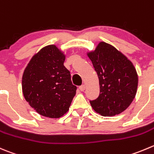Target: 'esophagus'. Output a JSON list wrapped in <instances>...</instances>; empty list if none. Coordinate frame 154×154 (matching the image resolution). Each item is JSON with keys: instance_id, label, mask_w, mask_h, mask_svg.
<instances>
[{"instance_id": "obj_1", "label": "esophagus", "mask_w": 154, "mask_h": 154, "mask_svg": "<svg viewBox=\"0 0 154 154\" xmlns=\"http://www.w3.org/2000/svg\"><path fill=\"white\" fill-rule=\"evenodd\" d=\"M79 89H80V91H84L85 89H86V86H85L84 84L81 85V86H80V87H79Z\"/></svg>"}]
</instances>
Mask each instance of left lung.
I'll return each mask as SVG.
<instances>
[{
  "instance_id": "left-lung-1",
  "label": "left lung",
  "mask_w": 154,
  "mask_h": 154,
  "mask_svg": "<svg viewBox=\"0 0 154 154\" xmlns=\"http://www.w3.org/2000/svg\"><path fill=\"white\" fill-rule=\"evenodd\" d=\"M99 80L98 98L89 101L96 113L112 117L124 111L135 98L138 74L132 62L113 46L99 43L88 53Z\"/></svg>"
}]
</instances>
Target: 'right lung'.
I'll return each mask as SVG.
<instances>
[{"label": "right lung", "mask_w": 154, "mask_h": 154, "mask_svg": "<svg viewBox=\"0 0 154 154\" xmlns=\"http://www.w3.org/2000/svg\"><path fill=\"white\" fill-rule=\"evenodd\" d=\"M65 56L55 45L34 55L22 76V92L29 105L39 114L59 118L69 110L77 86L64 66Z\"/></svg>", "instance_id": "obj_1"}]
</instances>
